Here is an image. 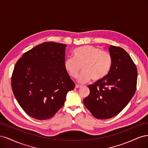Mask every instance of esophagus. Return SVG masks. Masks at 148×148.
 Listing matches in <instances>:
<instances>
[{"instance_id":"34e87169","label":"esophagus","mask_w":148,"mask_h":148,"mask_svg":"<svg viewBox=\"0 0 148 148\" xmlns=\"http://www.w3.org/2000/svg\"><path fill=\"white\" fill-rule=\"evenodd\" d=\"M82 86H80V85H78V84H76L75 85V88H81Z\"/></svg>"}]
</instances>
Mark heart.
Here are the masks:
<instances>
[{
  "instance_id": "obj_1",
  "label": "heart",
  "mask_w": 148,
  "mask_h": 148,
  "mask_svg": "<svg viewBox=\"0 0 148 148\" xmlns=\"http://www.w3.org/2000/svg\"><path fill=\"white\" fill-rule=\"evenodd\" d=\"M73 56L65 60L64 67L71 77L76 78L82 66L83 72L78 79L80 83L88 82L91 78L93 81H99L109 73L112 65V57L109 52L93 46L75 49Z\"/></svg>"
}]
</instances>
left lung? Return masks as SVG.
Segmentation results:
<instances>
[{"label": "left lung", "instance_id": "1", "mask_svg": "<svg viewBox=\"0 0 148 148\" xmlns=\"http://www.w3.org/2000/svg\"><path fill=\"white\" fill-rule=\"evenodd\" d=\"M112 65L105 78L89 85L90 93L83 103L94 117L108 119L119 114L135 95L138 72L132 58L123 49L110 46Z\"/></svg>", "mask_w": 148, "mask_h": 148}]
</instances>
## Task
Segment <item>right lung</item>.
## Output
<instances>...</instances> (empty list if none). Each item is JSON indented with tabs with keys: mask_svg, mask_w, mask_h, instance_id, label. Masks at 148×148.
<instances>
[{
	"mask_svg": "<svg viewBox=\"0 0 148 148\" xmlns=\"http://www.w3.org/2000/svg\"><path fill=\"white\" fill-rule=\"evenodd\" d=\"M64 44L46 42L25 52L17 61L12 88L17 102L31 117L47 120L64 105L75 84L66 72Z\"/></svg>",
	"mask_w": 148,
	"mask_h": 148,
	"instance_id": "1",
	"label": "right lung"
}]
</instances>
